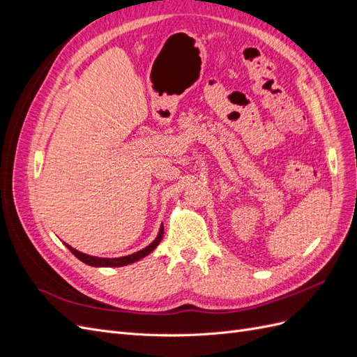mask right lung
Listing matches in <instances>:
<instances>
[{"instance_id":"right-lung-1","label":"right lung","mask_w":357,"mask_h":357,"mask_svg":"<svg viewBox=\"0 0 357 357\" xmlns=\"http://www.w3.org/2000/svg\"><path fill=\"white\" fill-rule=\"evenodd\" d=\"M162 236H164V226H162V228H160V231H159V234H158V236H156V240H155L152 244H149L146 248H143V250H139V252L132 253V255H129V256L113 257V259L89 256V255H84V253H82V252H79V250H75V248H73V247L68 245V244H66V245L70 248V252H71L75 257H79L82 262L88 264V265H91V266H123V265L132 264V262H135V261H139V259H142V257L147 256L149 253H152V252L155 250V248H156V245L160 243Z\"/></svg>"}]
</instances>
